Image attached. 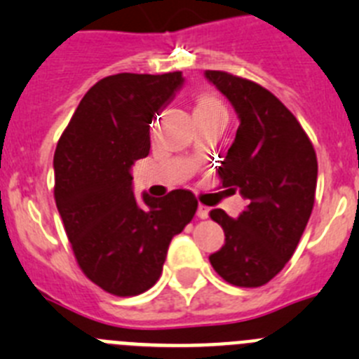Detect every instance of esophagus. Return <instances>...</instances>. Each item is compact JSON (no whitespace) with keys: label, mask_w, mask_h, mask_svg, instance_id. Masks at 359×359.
I'll use <instances>...</instances> for the list:
<instances>
[{"label":"esophagus","mask_w":359,"mask_h":359,"mask_svg":"<svg viewBox=\"0 0 359 359\" xmlns=\"http://www.w3.org/2000/svg\"><path fill=\"white\" fill-rule=\"evenodd\" d=\"M196 216H198V218H208L209 216V208H205V205H202V203H200L198 205V209H196Z\"/></svg>","instance_id":"obj_1"}]
</instances>
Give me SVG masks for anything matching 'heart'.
I'll return each instance as SVG.
<instances>
[{"label": "heart", "instance_id": "heart-1", "mask_svg": "<svg viewBox=\"0 0 359 359\" xmlns=\"http://www.w3.org/2000/svg\"><path fill=\"white\" fill-rule=\"evenodd\" d=\"M203 111H222L225 112L224 103L216 100L215 96H209V95H202L196 98L195 102V112H203Z\"/></svg>", "mask_w": 359, "mask_h": 359}]
</instances>
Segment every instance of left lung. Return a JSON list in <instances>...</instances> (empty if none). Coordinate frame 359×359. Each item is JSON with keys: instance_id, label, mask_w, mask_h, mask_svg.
Listing matches in <instances>:
<instances>
[{"instance_id": "obj_1", "label": "left lung", "mask_w": 359, "mask_h": 359, "mask_svg": "<svg viewBox=\"0 0 359 359\" xmlns=\"http://www.w3.org/2000/svg\"><path fill=\"white\" fill-rule=\"evenodd\" d=\"M203 76L234 107L240 127L218 168L227 191L248 202L238 218L222 209L209 215L225 243L209 256L227 283L257 288L273 279L293 256L315 203V148L295 116L270 91L224 71Z\"/></svg>"}]
</instances>
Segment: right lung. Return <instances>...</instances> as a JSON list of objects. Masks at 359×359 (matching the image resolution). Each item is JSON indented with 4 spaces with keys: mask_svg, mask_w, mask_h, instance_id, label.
<instances>
[{
    "mask_svg": "<svg viewBox=\"0 0 359 359\" xmlns=\"http://www.w3.org/2000/svg\"><path fill=\"white\" fill-rule=\"evenodd\" d=\"M182 83L180 71L100 80L55 150V202L69 243L82 272L112 295H140L159 280L170 241L198 205L187 189L140 202L132 187V166L150 154L151 119Z\"/></svg>",
    "mask_w": 359,
    "mask_h": 359,
    "instance_id": "add662e5",
    "label": "right lung"
}]
</instances>
